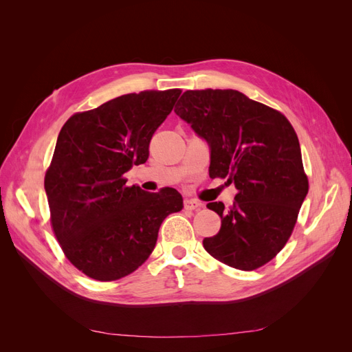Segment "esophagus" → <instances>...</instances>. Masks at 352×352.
<instances>
[{
	"label": "esophagus",
	"mask_w": 352,
	"mask_h": 352,
	"mask_svg": "<svg viewBox=\"0 0 352 352\" xmlns=\"http://www.w3.org/2000/svg\"><path fill=\"white\" fill-rule=\"evenodd\" d=\"M201 207V202L197 201V199H190V198H186L184 201V208L185 210H198Z\"/></svg>",
	"instance_id": "esophagus-1"
}]
</instances>
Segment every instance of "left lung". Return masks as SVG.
Returning a JSON list of instances; mask_svg holds the SVG:
<instances>
[{
    "label": "left lung",
    "instance_id": "8db88e82",
    "mask_svg": "<svg viewBox=\"0 0 352 352\" xmlns=\"http://www.w3.org/2000/svg\"><path fill=\"white\" fill-rule=\"evenodd\" d=\"M175 113L211 148L210 177L235 184V202L207 207L221 219L202 245L216 260L251 272L273 260L291 238L308 192L301 148L292 124L239 91H186Z\"/></svg>",
    "mask_w": 352,
    "mask_h": 352
}]
</instances>
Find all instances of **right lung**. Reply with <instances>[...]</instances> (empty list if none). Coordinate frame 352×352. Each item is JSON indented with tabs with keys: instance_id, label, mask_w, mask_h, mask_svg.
<instances>
[{
	"instance_id": "obj_1",
	"label": "right lung",
	"mask_w": 352,
	"mask_h": 352,
	"mask_svg": "<svg viewBox=\"0 0 352 352\" xmlns=\"http://www.w3.org/2000/svg\"><path fill=\"white\" fill-rule=\"evenodd\" d=\"M180 94H126L74 113L61 127L44 180L50 220L66 258L91 279L135 272L153 252L163 220L184 207L176 189L145 192L123 176L146 162L151 138Z\"/></svg>"
}]
</instances>
